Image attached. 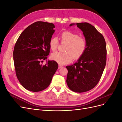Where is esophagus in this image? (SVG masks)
<instances>
[{
	"label": "esophagus",
	"instance_id": "1",
	"mask_svg": "<svg viewBox=\"0 0 122 122\" xmlns=\"http://www.w3.org/2000/svg\"><path fill=\"white\" fill-rule=\"evenodd\" d=\"M62 67V66H61V65H58V69H61V68Z\"/></svg>",
	"mask_w": 122,
	"mask_h": 122
}]
</instances>
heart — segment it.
Masks as SVG:
<instances>
[{"label":"heart","instance_id":"obj_1","mask_svg":"<svg viewBox=\"0 0 122 122\" xmlns=\"http://www.w3.org/2000/svg\"><path fill=\"white\" fill-rule=\"evenodd\" d=\"M62 43H67L64 52H56L51 55V58L60 65L71 62L73 59L77 60L81 57L87 47L86 39L79 36V35L70 31H65L61 35ZM59 45L57 37H53L49 42V46L53 51L56 50Z\"/></svg>","mask_w":122,"mask_h":122}]
</instances>
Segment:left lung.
<instances>
[{"label": "left lung", "mask_w": 122, "mask_h": 122, "mask_svg": "<svg viewBox=\"0 0 122 122\" xmlns=\"http://www.w3.org/2000/svg\"><path fill=\"white\" fill-rule=\"evenodd\" d=\"M76 25L83 32L87 47L77 62L66 67L68 71L66 81L71 91L83 93L93 88L101 78L106 65V46L103 35L94 26L86 22Z\"/></svg>", "instance_id": "left-lung-1"}]
</instances>
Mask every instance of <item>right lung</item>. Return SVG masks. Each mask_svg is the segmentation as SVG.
I'll return each mask as SVG.
<instances>
[{
    "instance_id": "add662e5",
    "label": "right lung",
    "mask_w": 122,
    "mask_h": 122,
    "mask_svg": "<svg viewBox=\"0 0 122 122\" xmlns=\"http://www.w3.org/2000/svg\"><path fill=\"white\" fill-rule=\"evenodd\" d=\"M54 28L53 23L36 22L24 29L15 45L16 74L21 84L28 91L37 92L46 89L58 69L54 61L41 64L49 54V42Z\"/></svg>"
}]
</instances>
